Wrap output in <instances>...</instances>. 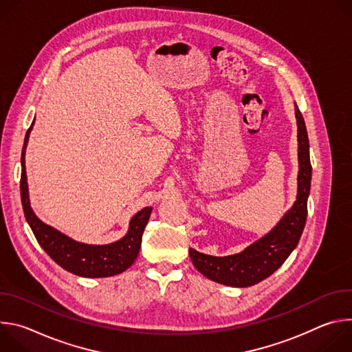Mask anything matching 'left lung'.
Listing matches in <instances>:
<instances>
[{
	"mask_svg": "<svg viewBox=\"0 0 352 352\" xmlns=\"http://www.w3.org/2000/svg\"><path fill=\"white\" fill-rule=\"evenodd\" d=\"M295 117L298 125L299 171L298 195L294 206L267 235L248 246L241 254L217 258L200 254L190 248L189 256L193 266L208 278L230 287H249L258 284L273 274L298 245L308 214L312 164L305 121L296 104Z\"/></svg>",
	"mask_w": 352,
	"mask_h": 352,
	"instance_id": "8db88e82",
	"label": "left lung"
}]
</instances>
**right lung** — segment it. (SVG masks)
<instances>
[{
  "label": "right lung",
  "mask_w": 352,
  "mask_h": 352,
  "mask_svg": "<svg viewBox=\"0 0 352 352\" xmlns=\"http://www.w3.org/2000/svg\"><path fill=\"white\" fill-rule=\"evenodd\" d=\"M33 125V124H32ZM30 128L26 132L22 148V174H21V197L22 208L37 242L45 254L57 265L69 273L80 277H110L125 272L138 258L142 243V235L148 221L152 208H144L138 212L131 223L128 234L110 245H87L76 242L60 231L41 223L33 213L29 204L26 170H25V148L28 144Z\"/></svg>",
  "instance_id": "add662e5"
}]
</instances>
